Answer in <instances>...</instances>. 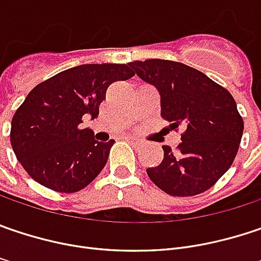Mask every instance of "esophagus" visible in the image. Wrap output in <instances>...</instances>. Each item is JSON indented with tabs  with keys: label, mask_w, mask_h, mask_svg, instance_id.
I'll return each instance as SVG.
<instances>
[{
	"label": "esophagus",
	"mask_w": 261,
	"mask_h": 261,
	"mask_svg": "<svg viewBox=\"0 0 261 261\" xmlns=\"http://www.w3.org/2000/svg\"><path fill=\"white\" fill-rule=\"evenodd\" d=\"M122 139H124V140H127V142H128V143H131V145H140V140H139V139H136V137H131V136H124V137H122Z\"/></svg>",
	"instance_id": "34e87169"
}]
</instances>
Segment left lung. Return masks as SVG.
<instances>
[{"mask_svg":"<svg viewBox=\"0 0 261 261\" xmlns=\"http://www.w3.org/2000/svg\"><path fill=\"white\" fill-rule=\"evenodd\" d=\"M130 66L161 94V115L173 128L183 127L173 152L147 168L149 178L171 196H195L213 188L230 168L242 139L244 121L232 94L205 73L188 65L149 59Z\"/></svg>","mask_w":261,"mask_h":261,"instance_id":"left-lung-1","label":"left lung"}]
</instances>
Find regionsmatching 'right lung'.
Returning <instances> with one entry per match:
<instances>
[{
	"label": "right lung",
	"mask_w": 261,
	"mask_h": 261,
	"mask_svg": "<svg viewBox=\"0 0 261 261\" xmlns=\"http://www.w3.org/2000/svg\"><path fill=\"white\" fill-rule=\"evenodd\" d=\"M134 76L128 65H81L31 90L11 119L10 140L24 171L39 185L73 193L106 165L115 140L97 142L83 118L99 115L106 90Z\"/></svg>",
	"instance_id": "right-lung-1"
}]
</instances>
